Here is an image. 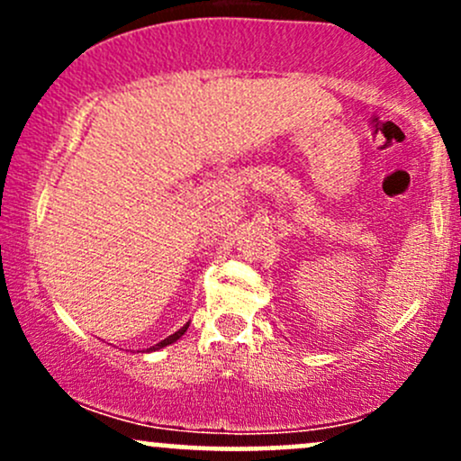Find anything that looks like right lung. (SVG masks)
Returning a JSON list of instances; mask_svg holds the SVG:
<instances>
[{"label":"right lung","instance_id":"add662e5","mask_svg":"<svg viewBox=\"0 0 461 461\" xmlns=\"http://www.w3.org/2000/svg\"><path fill=\"white\" fill-rule=\"evenodd\" d=\"M186 330H188V325H184V327H182V330H179V331H176V333H173V336L164 338V340H162V342H158V345H156V347H151V348H149V351H156V348H162V347L171 345V342H176V340H179V338H182V336H184V331H186Z\"/></svg>","mask_w":461,"mask_h":461}]
</instances>
